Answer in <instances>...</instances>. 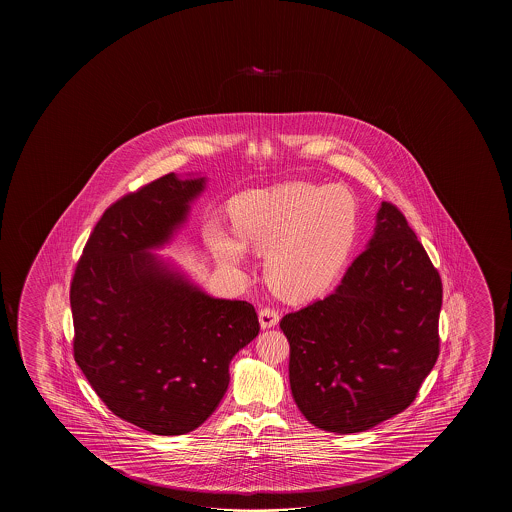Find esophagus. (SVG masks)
I'll return each instance as SVG.
<instances>
[{
    "label": "esophagus",
    "mask_w": 512,
    "mask_h": 512,
    "mask_svg": "<svg viewBox=\"0 0 512 512\" xmlns=\"http://www.w3.org/2000/svg\"><path fill=\"white\" fill-rule=\"evenodd\" d=\"M278 319H280V314H278V310L273 309V307H262V309L259 310V321L260 327L262 328L275 327L278 323Z\"/></svg>",
    "instance_id": "1"
}]
</instances>
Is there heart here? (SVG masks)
<instances>
[{
	"label": "heart",
	"mask_w": 512,
	"mask_h": 512,
	"mask_svg": "<svg viewBox=\"0 0 512 512\" xmlns=\"http://www.w3.org/2000/svg\"><path fill=\"white\" fill-rule=\"evenodd\" d=\"M235 237L264 253L268 284L287 300L325 293L357 239V203L341 185L289 182L239 194L230 203ZM219 259L239 266L243 248L219 228L210 230Z\"/></svg>",
	"instance_id": "1"
}]
</instances>
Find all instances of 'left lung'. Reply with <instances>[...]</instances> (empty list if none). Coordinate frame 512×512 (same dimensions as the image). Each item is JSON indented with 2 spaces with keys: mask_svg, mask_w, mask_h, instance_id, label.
I'll list each match as a JSON object with an SVG mask.
<instances>
[{
  "mask_svg": "<svg viewBox=\"0 0 512 512\" xmlns=\"http://www.w3.org/2000/svg\"><path fill=\"white\" fill-rule=\"evenodd\" d=\"M441 277L382 203L368 248L325 300L285 314L289 382L314 427L355 434L405 411L439 357Z\"/></svg>",
  "mask_w": 512,
  "mask_h": 512,
  "instance_id": "1",
  "label": "left lung"
}]
</instances>
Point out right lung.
Masks as SVG:
<instances>
[{"label": "right lung", "instance_id": "1", "mask_svg": "<svg viewBox=\"0 0 512 512\" xmlns=\"http://www.w3.org/2000/svg\"><path fill=\"white\" fill-rule=\"evenodd\" d=\"M203 187L169 173L119 198L71 280L76 364L110 411L157 436L187 434L216 411L228 364L260 330L252 303L210 298L150 253Z\"/></svg>", "mask_w": 512, "mask_h": 512}]
</instances>
